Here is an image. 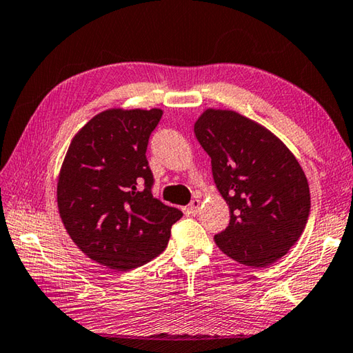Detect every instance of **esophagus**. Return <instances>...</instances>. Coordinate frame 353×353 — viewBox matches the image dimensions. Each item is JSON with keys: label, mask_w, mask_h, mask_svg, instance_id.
I'll return each instance as SVG.
<instances>
[{"label": "esophagus", "mask_w": 353, "mask_h": 353, "mask_svg": "<svg viewBox=\"0 0 353 353\" xmlns=\"http://www.w3.org/2000/svg\"><path fill=\"white\" fill-rule=\"evenodd\" d=\"M200 211V200L199 199H192L191 203L188 205V208H186V212L190 214V216H196Z\"/></svg>", "instance_id": "34e87169"}]
</instances>
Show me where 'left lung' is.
<instances>
[{"label":"left lung","mask_w":353,"mask_h":353,"mask_svg":"<svg viewBox=\"0 0 353 353\" xmlns=\"http://www.w3.org/2000/svg\"><path fill=\"white\" fill-rule=\"evenodd\" d=\"M211 157L212 177L230 206L226 230L214 236L228 257L265 268L281 259L305 231L307 179L277 136L232 110H205L194 123Z\"/></svg>","instance_id":"left-lung-1"}]
</instances>
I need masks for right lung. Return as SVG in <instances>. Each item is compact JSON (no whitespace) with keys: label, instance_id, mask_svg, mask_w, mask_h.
I'll return each mask as SVG.
<instances>
[{"label":"right lung","instance_id":"1","mask_svg":"<svg viewBox=\"0 0 353 353\" xmlns=\"http://www.w3.org/2000/svg\"><path fill=\"white\" fill-rule=\"evenodd\" d=\"M161 108H110L82 127L58 179V210L87 257L117 271L139 268L168 245L183 214L153 197L148 139Z\"/></svg>","mask_w":353,"mask_h":353}]
</instances>
